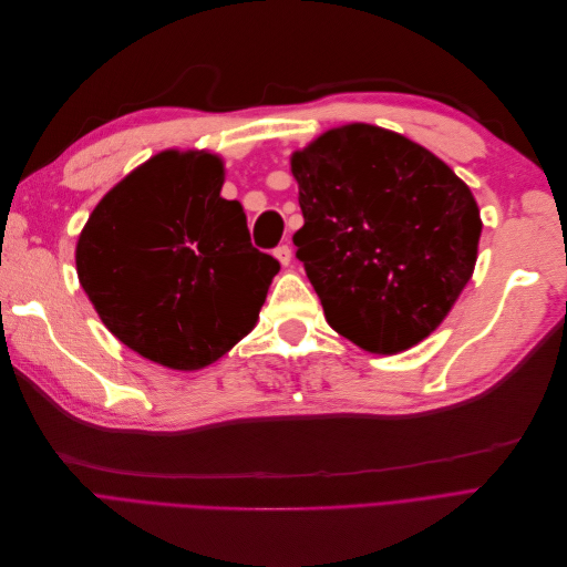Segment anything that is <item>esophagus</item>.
I'll return each mask as SVG.
<instances>
[{
  "label": "esophagus",
  "mask_w": 567,
  "mask_h": 567,
  "mask_svg": "<svg viewBox=\"0 0 567 567\" xmlns=\"http://www.w3.org/2000/svg\"><path fill=\"white\" fill-rule=\"evenodd\" d=\"M290 255H293V252H290V246H288V244H281V246L274 248V257H277V260H279L284 267L290 265Z\"/></svg>",
  "instance_id": "obj_1"
}]
</instances>
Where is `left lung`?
Listing matches in <instances>:
<instances>
[{"label": "left lung", "mask_w": 567, "mask_h": 567, "mask_svg": "<svg viewBox=\"0 0 567 567\" xmlns=\"http://www.w3.org/2000/svg\"><path fill=\"white\" fill-rule=\"evenodd\" d=\"M296 257L326 321L369 352L416 346L468 284L483 231L471 188L431 151L346 125L296 151Z\"/></svg>", "instance_id": "left-lung-1"}]
</instances>
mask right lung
Returning a JSON list of instances; mask_svg holds the SVG:
<instances>
[{
    "instance_id": "add662e5",
    "label": "right lung",
    "mask_w": 567,
    "mask_h": 567,
    "mask_svg": "<svg viewBox=\"0 0 567 567\" xmlns=\"http://www.w3.org/2000/svg\"><path fill=\"white\" fill-rule=\"evenodd\" d=\"M213 153L163 151L101 198L78 241V277L109 331L167 369L213 364L250 333L279 262L221 198Z\"/></svg>"
}]
</instances>
